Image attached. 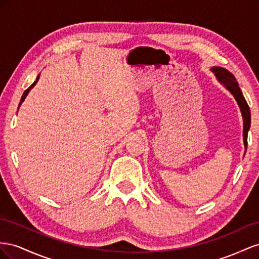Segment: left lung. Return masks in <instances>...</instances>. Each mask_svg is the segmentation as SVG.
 I'll list each match as a JSON object with an SVG mask.
<instances>
[{
  "label": "left lung",
  "instance_id": "left-lung-1",
  "mask_svg": "<svg viewBox=\"0 0 259 259\" xmlns=\"http://www.w3.org/2000/svg\"><path fill=\"white\" fill-rule=\"evenodd\" d=\"M210 70L211 72H213V75L216 76L218 82L220 84H223L227 90L233 95V98L235 99L236 103H238L243 118V142H244V147L246 151L247 134L250 128V110L244 97H243V93L239 87L238 81L235 80L234 76L230 71L223 67H219V66H213V67L210 68Z\"/></svg>",
  "mask_w": 259,
  "mask_h": 259
}]
</instances>
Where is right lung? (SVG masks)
<instances>
[{"label":"right lung","mask_w":259,"mask_h":259,"mask_svg":"<svg viewBox=\"0 0 259 259\" xmlns=\"http://www.w3.org/2000/svg\"><path fill=\"white\" fill-rule=\"evenodd\" d=\"M39 78H40V75H38V77H36V80L34 81V82L30 85V87H29L28 89H27V90L24 92V94H23V97H21V100H20V103H19V106H20V104H21V103H23L24 101H25V99H26V97H27V95H28V93L29 92H30V90H31V89L36 84V82H38V80H39Z\"/></svg>","instance_id":"obj_1"}]
</instances>
